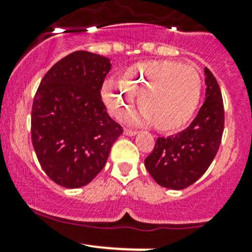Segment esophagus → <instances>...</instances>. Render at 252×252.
Instances as JSON below:
<instances>
[{"label": "esophagus", "instance_id": "1", "mask_svg": "<svg viewBox=\"0 0 252 252\" xmlns=\"http://www.w3.org/2000/svg\"><path fill=\"white\" fill-rule=\"evenodd\" d=\"M124 134H126V135H128V136H134V135H136V134H138V131L130 130V129H124Z\"/></svg>", "mask_w": 252, "mask_h": 252}]
</instances>
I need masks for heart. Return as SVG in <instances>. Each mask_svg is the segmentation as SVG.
I'll return each mask as SVG.
<instances>
[{
	"label": "heart",
	"instance_id": "1",
	"mask_svg": "<svg viewBox=\"0 0 252 252\" xmlns=\"http://www.w3.org/2000/svg\"><path fill=\"white\" fill-rule=\"evenodd\" d=\"M201 89V77L194 65L175 61H146L124 70L119 83H103L101 96L117 118L133 110L136 96L142 111L130 121L154 123L158 131L172 133L184 128L192 118Z\"/></svg>",
	"mask_w": 252,
	"mask_h": 252
}]
</instances>
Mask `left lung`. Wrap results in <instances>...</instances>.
<instances>
[{"mask_svg": "<svg viewBox=\"0 0 252 252\" xmlns=\"http://www.w3.org/2000/svg\"><path fill=\"white\" fill-rule=\"evenodd\" d=\"M205 102L187 129L177 135L158 138L145 158L155 182L167 189L180 190L194 184L212 163L222 140L224 110L217 80L205 68Z\"/></svg>", "mask_w": 252, "mask_h": 252, "instance_id": "8db88e82", "label": "left lung"}]
</instances>
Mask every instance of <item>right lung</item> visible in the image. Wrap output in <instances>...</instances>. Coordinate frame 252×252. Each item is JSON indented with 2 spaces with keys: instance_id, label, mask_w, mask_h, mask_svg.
Returning a JSON list of instances; mask_svg holds the SVG:
<instances>
[{
  "instance_id": "add662e5",
  "label": "right lung",
  "mask_w": 252,
  "mask_h": 252,
  "mask_svg": "<svg viewBox=\"0 0 252 252\" xmlns=\"http://www.w3.org/2000/svg\"><path fill=\"white\" fill-rule=\"evenodd\" d=\"M111 68L110 58L77 51L58 61L40 83L32 110V146L45 173L61 187L89 184L123 133L101 100Z\"/></svg>"
}]
</instances>
